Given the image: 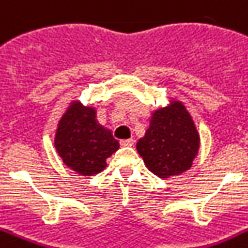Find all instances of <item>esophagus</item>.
<instances>
[{"mask_svg":"<svg viewBox=\"0 0 248 248\" xmlns=\"http://www.w3.org/2000/svg\"><path fill=\"white\" fill-rule=\"evenodd\" d=\"M121 146H132L135 143L134 139H127V140H121L120 141Z\"/></svg>","mask_w":248,"mask_h":248,"instance_id":"34e87169","label":"esophagus"}]
</instances>
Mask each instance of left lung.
<instances>
[{"label": "left lung", "mask_w": 248, "mask_h": 248, "mask_svg": "<svg viewBox=\"0 0 248 248\" xmlns=\"http://www.w3.org/2000/svg\"><path fill=\"white\" fill-rule=\"evenodd\" d=\"M199 145L201 139L190 113L182 102L171 101L154 112L136 149L147 169L166 179L190 169Z\"/></svg>", "instance_id": "8db88e82"}]
</instances>
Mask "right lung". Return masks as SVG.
<instances>
[{
    "label": "right lung",
    "mask_w": 248,
    "mask_h": 248,
    "mask_svg": "<svg viewBox=\"0 0 248 248\" xmlns=\"http://www.w3.org/2000/svg\"><path fill=\"white\" fill-rule=\"evenodd\" d=\"M54 145L63 163L83 176L101 172L120 147L111 131L95 120V108L79 101H73L60 118Z\"/></svg>",
    "instance_id": "1"
}]
</instances>
